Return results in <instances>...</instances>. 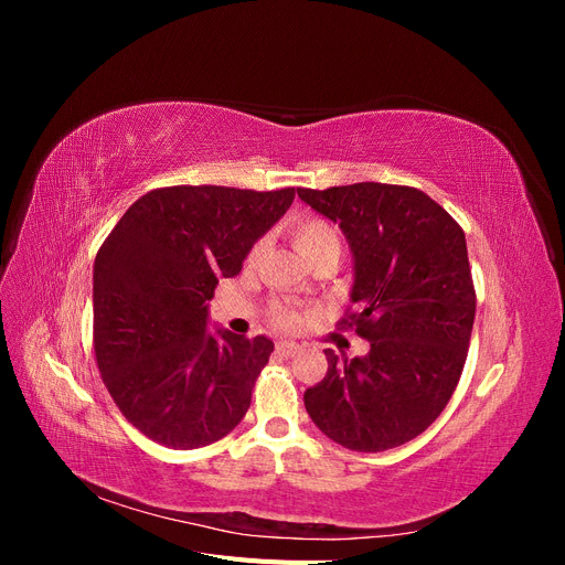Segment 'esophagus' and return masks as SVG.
<instances>
[{"mask_svg":"<svg viewBox=\"0 0 565 565\" xmlns=\"http://www.w3.org/2000/svg\"><path fill=\"white\" fill-rule=\"evenodd\" d=\"M276 351L285 358H292L295 353H299V344H295V341H278L276 344Z\"/></svg>","mask_w":565,"mask_h":565,"instance_id":"34e87169","label":"esophagus"}]
</instances>
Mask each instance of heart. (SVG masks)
I'll return each mask as SVG.
<instances>
[{"mask_svg": "<svg viewBox=\"0 0 565 565\" xmlns=\"http://www.w3.org/2000/svg\"><path fill=\"white\" fill-rule=\"evenodd\" d=\"M289 233H292V241H295L297 249L311 264L316 259H320V256L330 254V252L341 254L339 228L328 218L316 216V214L297 216L292 224H289ZM264 249H266V243L264 241H256L249 247L247 256H245V264L254 266L256 262L262 259ZM270 320H273V324H278L280 330H297L299 324H301V313L295 311V309H289V306H285V303H276V306H273V311H270Z\"/></svg>", "mask_w": 565, "mask_h": 565, "instance_id": "obj_1", "label": "heart"}]
</instances>
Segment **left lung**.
<instances>
[{
	"label": "left lung",
	"mask_w": 565,
	"mask_h": 565,
	"mask_svg": "<svg viewBox=\"0 0 565 565\" xmlns=\"http://www.w3.org/2000/svg\"><path fill=\"white\" fill-rule=\"evenodd\" d=\"M337 221L355 259L351 306L337 328L370 341L365 358L328 355L303 393L318 429L355 452L398 448L446 409L467 363L476 289L465 231L413 185L297 188Z\"/></svg>",
	"instance_id": "8db88e82"
}]
</instances>
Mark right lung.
<instances>
[{"instance_id": "1", "label": "right lung", "mask_w": 565, "mask_h": 565, "mask_svg": "<svg viewBox=\"0 0 565 565\" xmlns=\"http://www.w3.org/2000/svg\"><path fill=\"white\" fill-rule=\"evenodd\" d=\"M295 200V188L167 185L136 200L94 262V353L119 413L164 448L231 434L268 363L266 337L207 334L218 278Z\"/></svg>"}]
</instances>
